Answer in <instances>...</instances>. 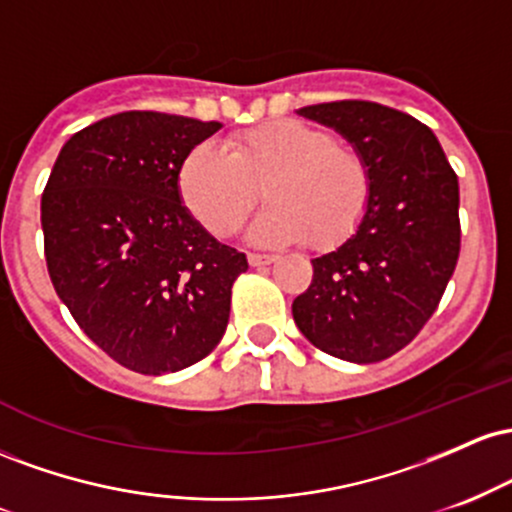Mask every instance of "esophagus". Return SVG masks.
<instances>
[{
    "label": "esophagus",
    "instance_id": "1",
    "mask_svg": "<svg viewBox=\"0 0 512 512\" xmlns=\"http://www.w3.org/2000/svg\"><path fill=\"white\" fill-rule=\"evenodd\" d=\"M250 267H269L276 262V255H260V252H250L248 255Z\"/></svg>",
    "mask_w": 512,
    "mask_h": 512
}]
</instances>
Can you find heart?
Wrapping results in <instances>:
<instances>
[{
  "mask_svg": "<svg viewBox=\"0 0 512 512\" xmlns=\"http://www.w3.org/2000/svg\"><path fill=\"white\" fill-rule=\"evenodd\" d=\"M257 185L269 207L252 223L250 238L260 245L305 240L320 252L356 236L373 197L363 156L301 120L245 129L231 139V151L202 142L178 168L182 204L216 236L243 226L257 202Z\"/></svg>",
  "mask_w": 512,
  "mask_h": 512,
  "instance_id": "obj_1",
  "label": "heart"
}]
</instances>
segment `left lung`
<instances>
[{"mask_svg":"<svg viewBox=\"0 0 512 512\" xmlns=\"http://www.w3.org/2000/svg\"><path fill=\"white\" fill-rule=\"evenodd\" d=\"M298 115L332 127L370 168L361 228L313 260L291 305L310 344L351 363L404 349L436 313L460 257V185L424 122L370 101L317 103Z\"/></svg>","mask_w":512,"mask_h":512,"instance_id":"left-lung-1","label":"left lung"}]
</instances>
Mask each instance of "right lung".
<instances>
[{"label": "right lung", "instance_id": "add662e5", "mask_svg": "<svg viewBox=\"0 0 512 512\" xmlns=\"http://www.w3.org/2000/svg\"><path fill=\"white\" fill-rule=\"evenodd\" d=\"M221 122L129 110L62 146L40 202L45 260L76 325L134 373L202 361L226 332L243 252L182 204L178 168Z\"/></svg>", "mask_w": 512, "mask_h": 512}]
</instances>
